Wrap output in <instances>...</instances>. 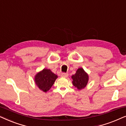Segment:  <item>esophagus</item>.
<instances>
[{"instance_id":"1","label":"esophagus","mask_w":126,"mask_h":126,"mask_svg":"<svg viewBox=\"0 0 126 126\" xmlns=\"http://www.w3.org/2000/svg\"><path fill=\"white\" fill-rule=\"evenodd\" d=\"M68 75V73H62V74H61V76L63 77H67Z\"/></svg>"}]
</instances>
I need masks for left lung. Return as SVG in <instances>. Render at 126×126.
I'll list each match as a JSON object with an SVG mask.
<instances>
[{
  "label": "left lung",
  "instance_id": "8db88e82",
  "mask_svg": "<svg viewBox=\"0 0 126 126\" xmlns=\"http://www.w3.org/2000/svg\"><path fill=\"white\" fill-rule=\"evenodd\" d=\"M73 84L79 90L83 89L86 87L88 82V75L85 73L82 68H79L77 70L76 73L72 75Z\"/></svg>",
  "mask_w": 126,
  "mask_h": 126
}]
</instances>
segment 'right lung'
<instances>
[{
  "mask_svg": "<svg viewBox=\"0 0 126 126\" xmlns=\"http://www.w3.org/2000/svg\"><path fill=\"white\" fill-rule=\"evenodd\" d=\"M58 76L50 70L44 69L35 77V82L40 89L47 92L54 83Z\"/></svg>",
  "mask_w": 126,
  "mask_h": 126,
  "instance_id": "add662e5",
  "label": "right lung"
}]
</instances>
